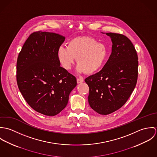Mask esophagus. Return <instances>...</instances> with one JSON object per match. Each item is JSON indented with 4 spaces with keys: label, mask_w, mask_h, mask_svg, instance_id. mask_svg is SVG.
Returning a JSON list of instances; mask_svg holds the SVG:
<instances>
[{
    "label": "esophagus",
    "mask_w": 157,
    "mask_h": 157,
    "mask_svg": "<svg viewBox=\"0 0 157 157\" xmlns=\"http://www.w3.org/2000/svg\"><path fill=\"white\" fill-rule=\"evenodd\" d=\"M84 82V80H83V79H82V78H77V83H83Z\"/></svg>",
    "instance_id": "obj_1"
}]
</instances>
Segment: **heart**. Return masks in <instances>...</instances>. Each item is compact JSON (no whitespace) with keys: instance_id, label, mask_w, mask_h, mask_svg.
Returning a JSON list of instances; mask_svg holds the SVG:
<instances>
[{"instance_id":"heart-1","label":"heart","mask_w":157,"mask_h":157,"mask_svg":"<svg viewBox=\"0 0 157 157\" xmlns=\"http://www.w3.org/2000/svg\"><path fill=\"white\" fill-rule=\"evenodd\" d=\"M108 56L105 45L91 37L78 36L67 42V46H61L57 50V57L62 66L70 69L75 57L79 72L92 74L102 67Z\"/></svg>"}]
</instances>
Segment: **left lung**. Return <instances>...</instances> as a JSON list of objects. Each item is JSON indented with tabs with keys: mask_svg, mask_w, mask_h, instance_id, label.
<instances>
[{
	"mask_svg": "<svg viewBox=\"0 0 157 157\" xmlns=\"http://www.w3.org/2000/svg\"><path fill=\"white\" fill-rule=\"evenodd\" d=\"M106 34L111 38L112 53L100 71L85 80L90 88V106L101 115L115 112L126 103L138 78V56L131 41L123 34Z\"/></svg>",
	"mask_w": 157,
	"mask_h": 157,
	"instance_id": "left-lung-1",
	"label": "left lung"
}]
</instances>
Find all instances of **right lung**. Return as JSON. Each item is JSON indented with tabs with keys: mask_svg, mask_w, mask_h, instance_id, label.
<instances>
[{
	"mask_svg": "<svg viewBox=\"0 0 157 157\" xmlns=\"http://www.w3.org/2000/svg\"><path fill=\"white\" fill-rule=\"evenodd\" d=\"M65 37L54 33L34 32L17 60V83L27 103L36 111L54 116L67 105L77 85L75 77L60 67L57 50Z\"/></svg>",
	"mask_w": 157,
	"mask_h": 157,
	"instance_id": "obj_1",
	"label": "right lung"
}]
</instances>
